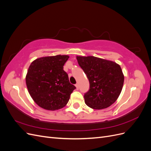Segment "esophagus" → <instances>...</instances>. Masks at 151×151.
<instances>
[{"label":"esophagus","instance_id":"34e87169","mask_svg":"<svg viewBox=\"0 0 151 151\" xmlns=\"http://www.w3.org/2000/svg\"><path fill=\"white\" fill-rule=\"evenodd\" d=\"M75 86H76V89H77V90H78V89H79V86H78V84H76Z\"/></svg>","mask_w":151,"mask_h":151}]
</instances>
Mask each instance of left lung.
I'll list each match as a JSON object with an SVG mask.
<instances>
[{
    "instance_id": "8db88e82",
    "label": "left lung",
    "mask_w": 151,
    "mask_h": 151,
    "mask_svg": "<svg viewBox=\"0 0 151 151\" xmlns=\"http://www.w3.org/2000/svg\"><path fill=\"white\" fill-rule=\"evenodd\" d=\"M77 60L89 82V89L84 95L85 103L95 109L111 106L120 94L124 82L120 66L93 56H77Z\"/></svg>"
}]
</instances>
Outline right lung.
Wrapping results in <instances>:
<instances>
[{"label": "right lung", "mask_w": 151, "mask_h": 151, "mask_svg": "<svg viewBox=\"0 0 151 151\" xmlns=\"http://www.w3.org/2000/svg\"><path fill=\"white\" fill-rule=\"evenodd\" d=\"M68 55L42 57L31 63L26 83L31 98L39 106L48 110L64 107L76 88L70 84L63 65Z\"/></svg>", "instance_id": "obj_1"}]
</instances>
